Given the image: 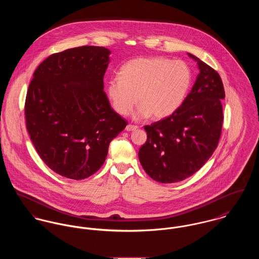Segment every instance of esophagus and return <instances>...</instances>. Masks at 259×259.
<instances>
[{
    "instance_id": "34e87169",
    "label": "esophagus",
    "mask_w": 259,
    "mask_h": 259,
    "mask_svg": "<svg viewBox=\"0 0 259 259\" xmlns=\"http://www.w3.org/2000/svg\"><path fill=\"white\" fill-rule=\"evenodd\" d=\"M138 129V127L137 126H134V125H131V124H128L127 126H126V130L127 131H135V130H137Z\"/></svg>"
}]
</instances>
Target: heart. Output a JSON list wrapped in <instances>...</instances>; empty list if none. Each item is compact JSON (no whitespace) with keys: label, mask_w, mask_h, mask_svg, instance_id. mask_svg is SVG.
Here are the masks:
<instances>
[{"label":"heart","mask_w":259,"mask_h":259,"mask_svg":"<svg viewBox=\"0 0 259 259\" xmlns=\"http://www.w3.org/2000/svg\"><path fill=\"white\" fill-rule=\"evenodd\" d=\"M192 83L189 66L181 61L163 57L137 58L127 61L119 76L106 84L111 107L119 115L135 113L137 119L150 115L161 120L172 115L183 104Z\"/></svg>","instance_id":"b5f03b06"}]
</instances>
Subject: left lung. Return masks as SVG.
<instances>
[{
	"label": "left lung",
	"mask_w": 259,
	"mask_h": 259,
	"mask_svg": "<svg viewBox=\"0 0 259 259\" xmlns=\"http://www.w3.org/2000/svg\"><path fill=\"white\" fill-rule=\"evenodd\" d=\"M189 56L200 69L191 92L172 115L144 126L147 141L139 160L145 172L162 184L181 182L199 171L222 134L226 97L222 78L200 58Z\"/></svg>",
	"instance_id": "8db88e82"
}]
</instances>
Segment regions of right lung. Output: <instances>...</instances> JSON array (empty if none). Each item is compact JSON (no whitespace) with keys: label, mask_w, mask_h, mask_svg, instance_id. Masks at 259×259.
Masks as SVG:
<instances>
[{"label":"right lung","mask_w":259,"mask_h":259,"mask_svg":"<svg viewBox=\"0 0 259 259\" xmlns=\"http://www.w3.org/2000/svg\"><path fill=\"white\" fill-rule=\"evenodd\" d=\"M110 51L83 46L46 58L34 70L26 125L40 159L58 175L82 180L103 165L110 142L126 127L103 88Z\"/></svg>","instance_id":"right-lung-1"}]
</instances>
